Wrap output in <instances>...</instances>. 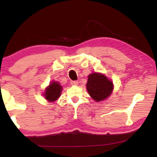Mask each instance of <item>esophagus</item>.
<instances>
[{
  "instance_id": "34e87169",
  "label": "esophagus",
  "mask_w": 157,
  "mask_h": 157,
  "mask_svg": "<svg viewBox=\"0 0 157 157\" xmlns=\"http://www.w3.org/2000/svg\"><path fill=\"white\" fill-rule=\"evenodd\" d=\"M78 81H72L71 82V84L73 85V86L78 85Z\"/></svg>"
}]
</instances>
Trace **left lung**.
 <instances>
[{
  "label": "left lung",
  "instance_id": "left-lung-1",
  "mask_svg": "<svg viewBox=\"0 0 157 157\" xmlns=\"http://www.w3.org/2000/svg\"><path fill=\"white\" fill-rule=\"evenodd\" d=\"M86 87L89 95L98 102L104 100L111 95L113 90V83L104 75L93 73L89 76Z\"/></svg>",
  "mask_w": 157,
  "mask_h": 157
}]
</instances>
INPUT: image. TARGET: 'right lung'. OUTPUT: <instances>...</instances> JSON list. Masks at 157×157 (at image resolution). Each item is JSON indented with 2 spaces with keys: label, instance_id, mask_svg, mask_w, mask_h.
<instances>
[{
  "label": "right lung",
  "instance_id": "1",
  "mask_svg": "<svg viewBox=\"0 0 157 157\" xmlns=\"http://www.w3.org/2000/svg\"><path fill=\"white\" fill-rule=\"evenodd\" d=\"M62 91V86L58 82H52L50 83L49 86L46 89L45 91V97L49 101H56L61 95Z\"/></svg>",
  "mask_w": 157,
  "mask_h": 157
}]
</instances>
